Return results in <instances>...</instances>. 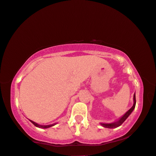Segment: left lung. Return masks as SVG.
<instances>
[{
	"instance_id": "1",
	"label": "left lung",
	"mask_w": 156,
	"mask_h": 156,
	"mask_svg": "<svg viewBox=\"0 0 156 156\" xmlns=\"http://www.w3.org/2000/svg\"><path fill=\"white\" fill-rule=\"evenodd\" d=\"M133 106L131 107V108H130V109H129V110L127 111L122 117H120L119 119L117 120V121L115 122H112V123H100V124L102 125L103 127H105V128H109V129L117 128V127L119 126L120 125H122L123 124V122H124L125 120H126L127 118L129 117V116L131 115V112H132L133 111V109H134V108H135V106H136V94L135 93H134V95H133Z\"/></svg>"
}]
</instances>
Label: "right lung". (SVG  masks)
I'll use <instances>...</instances> for the list:
<instances>
[{"instance_id": "1", "label": "right lung", "mask_w": 156, "mask_h": 156, "mask_svg": "<svg viewBox=\"0 0 156 156\" xmlns=\"http://www.w3.org/2000/svg\"><path fill=\"white\" fill-rule=\"evenodd\" d=\"M30 122H31L32 124H33L35 126L37 127H39V128H41V129H47V128H49V127L51 126H53L54 125L56 124V123H54V124H49V125H40L39 124H37V123L34 122L33 121H32V120H30Z\"/></svg>"}]
</instances>
